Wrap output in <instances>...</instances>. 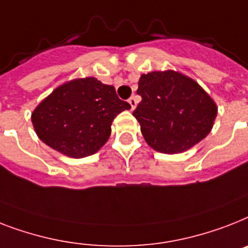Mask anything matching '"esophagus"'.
<instances>
[{
	"instance_id": "34e87169",
	"label": "esophagus",
	"mask_w": 248,
	"mask_h": 248,
	"mask_svg": "<svg viewBox=\"0 0 248 248\" xmlns=\"http://www.w3.org/2000/svg\"><path fill=\"white\" fill-rule=\"evenodd\" d=\"M128 103H130L131 106V109L134 110L135 108H136V106H138V99H136V96H131L130 99H128Z\"/></svg>"
}]
</instances>
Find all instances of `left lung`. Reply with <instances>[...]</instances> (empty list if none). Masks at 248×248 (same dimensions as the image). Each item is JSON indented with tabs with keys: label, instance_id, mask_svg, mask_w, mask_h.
<instances>
[{
	"label": "left lung",
	"instance_id": "8db88e82",
	"mask_svg": "<svg viewBox=\"0 0 248 248\" xmlns=\"http://www.w3.org/2000/svg\"><path fill=\"white\" fill-rule=\"evenodd\" d=\"M134 110L145 141L164 154H180L210 134L218 114L213 98L194 78L174 70L142 74Z\"/></svg>",
	"mask_w": 248,
	"mask_h": 248
}]
</instances>
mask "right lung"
Returning <instances> with one entry per match:
<instances>
[{
  "label": "right lung",
  "instance_id": "1",
  "mask_svg": "<svg viewBox=\"0 0 248 248\" xmlns=\"http://www.w3.org/2000/svg\"><path fill=\"white\" fill-rule=\"evenodd\" d=\"M130 108L112 85L95 78H74L35 107L31 122L44 144L78 159L95 154L109 139L114 117Z\"/></svg>",
  "mask_w": 248,
  "mask_h": 248
}]
</instances>
